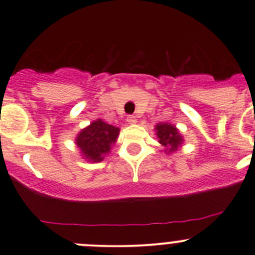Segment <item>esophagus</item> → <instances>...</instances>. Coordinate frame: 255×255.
I'll return each mask as SVG.
<instances>
[{
    "label": "esophagus",
    "mask_w": 255,
    "mask_h": 255,
    "mask_svg": "<svg viewBox=\"0 0 255 255\" xmlns=\"http://www.w3.org/2000/svg\"><path fill=\"white\" fill-rule=\"evenodd\" d=\"M127 122L129 123V125H134V123L136 122V119L134 116H128L127 117Z\"/></svg>",
    "instance_id": "obj_1"
}]
</instances>
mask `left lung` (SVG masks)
<instances>
[{
  "label": "left lung",
  "mask_w": 255,
  "mask_h": 255,
  "mask_svg": "<svg viewBox=\"0 0 255 255\" xmlns=\"http://www.w3.org/2000/svg\"><path fill=\"white\" fill-rule=\"evenodd\" d=\"M155 130H156L159 143L165 148L166 154L176 152L183 143V138L179 134L178 129L170 123H157Z\"/></svg>",
  "instance_id": "obj_1"
}]
</instances>
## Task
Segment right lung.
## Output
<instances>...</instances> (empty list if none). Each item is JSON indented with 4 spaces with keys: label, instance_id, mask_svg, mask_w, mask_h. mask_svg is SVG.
Returning a JSON list of instances; mask_svg holds the SVG:
<instances>
[{
    "label": "right lung",
    "instance_id": "add662e5",
    "mask_svg": "<svg viewBox=\"0 0 255 255\" xmlns=\"http://www.w3.org/2000/svg\"><path fill=\"white\" fill-rule=\"evenodd\" d=\"M119 133L120 128L114 127L103 120H96L80 130L76 138V144L88 161L100 162L116 143Z\"/></svg>",
    "mask_w": 255,
    "mask_h": 255
}]
</instances>
